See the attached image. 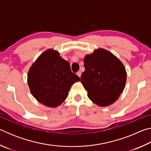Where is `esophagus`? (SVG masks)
<instances>
[{
  "label": "esophagus",
  "instance_id": "esophagus-1",
  "mask_svg": "<svg viewBox=\"0 0 151 151\" xmlns=\"http://www.w3.org/2000/svg\"><path fill=\"white\" fill-rule=\"evenodd\" d=\"M76 75H77L79 77H81V71H78V72H77V73H76Z\"/></svg>",
  "mask_w": 151,
  "mask_h": 151
}]
</instances>
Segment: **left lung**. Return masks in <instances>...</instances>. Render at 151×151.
I'll return each instance as SVG.
<instances>
[{
  "mask_svg": "<svg viewBox=\"0 0 151 151\" xmlns=\"http://www.w3.org/2000/svg\"><path fill=\"white\" fill-rule=\"evenodd\" d=\"M84 66L81 82L89 99L101 107L116 102L127 82V71L121 61L110 51L99 48L86 55Z\"/></svg>",
  "mask_w": 151,
  "mask_h": 151,
  "instance_id": "1",
  "label": "left lung"
}]
</instances>
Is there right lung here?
<instances>
[{"label":"right lung","instance_id":"add662e5","mask_svg":"<svg viewBox=\"0 0 151 151\" xmlns=\"http://www.w3.org/2000/svg\"><path fill=\"white\" fill-rule=\"evenodd\" d=\"M81 79L70 70V63L54 48H48L37 58L27 75L30 91L36 100L50 108L60 105L71 86Z\"/></svg>","mask_w":151,"mask_h":151}]
</instances>
